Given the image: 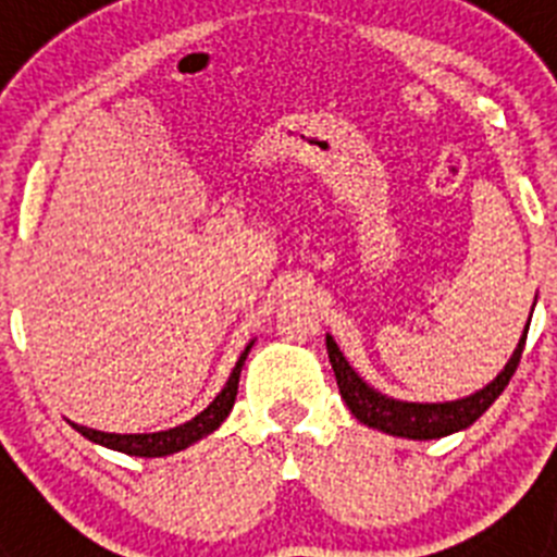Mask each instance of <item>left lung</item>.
I'll return each mask as SVG.
<instances>
[{"mask_svg":"<svg viewBox=\"0 0 557 557\" xmlns=\"http://www.w3.org/2000/svg\"><path fill=\"white\" fill-rule=\"evenodd\" d=\"M530 329V323H528ZM528 329L521 334L519 346H516L513 357L508 359V366L499 376L485 385L482 391L471 393L466 398H457V401H444V405H418V401H398V398L385 396V393L373 391L366 379L359 376L348 359L343 357V351L337 348L332 334H326V351L329 362L334 368V379H337L339 396L348 405V410L354 412L357 421H362L366 426H373L379 432H387V435L396 437H410V441H432V437H444L451 432H460L466 426H471L482 412L494 405L499 393L508 387L510 376L519 368L521 351H524V339H528Z\"/></svg>","mask_w":557,"mask_h":557,"instance_id":"8db88e82","label":"left lung"}]
</instances>
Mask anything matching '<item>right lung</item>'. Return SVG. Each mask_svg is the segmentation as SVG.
<instances>
[{
  "mask_svg": "<svg viewBox=\"0 0 557 557\" xmlns=\"http://www.w3.org/2000/svg\"><path fill=\"white\" fill-rule=\"evenodd\" d=\"M253 343L245 346V351L239 354L236 359L234 371H231L228 382H225L223 391L214 396L209 407L203 412L186 421L181 426H172V430L164 432H145V435H116V432H100V430H88V426L81 424H72L83 437H88L91 444H100L108 446L113 451H125V455L133 457H166V455H175V451L186 449V446L198 444L200 437L211 435V432L218 430L223 424L225 418H228L231 407H234V398H236V387H239V371H243L245 359H248V351Z\"/></svg>",
  "mask_w": 557,
  "mask_h": 557,
  "instance_id": "right-lung-1",
  "label": "right lung"
}]
</instances>
